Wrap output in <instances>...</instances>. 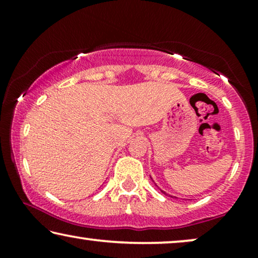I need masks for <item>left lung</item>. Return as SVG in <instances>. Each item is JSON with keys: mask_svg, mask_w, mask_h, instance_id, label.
<instances>
[{"mask_svg": "<svg viewBox=\"0 0 258 258\" xmlns=\"http://www.w3.org/2000/svg\"><path fill=\"white\" fill-rule=\"evenodd\" d=\"M161 191H162V192H163V194H164V195H167V196H170V195H169V194H167V192H164V191H163V190H161ZM170 197H172V196H170Z\"/></svg>", "mask_w": 258, "mask_h": 258, "instance_id": "left-lung-1", "label": "left lung"}]
</instances>
